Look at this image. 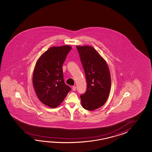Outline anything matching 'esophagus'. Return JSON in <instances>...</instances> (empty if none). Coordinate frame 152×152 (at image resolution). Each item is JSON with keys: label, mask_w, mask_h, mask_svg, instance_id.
I'll list each match as a JSON object with an SVG mask.
<instances>
[{"label": "esophagus", "mask_w": 152, "mask_h": 152, "mask_svg": "<svg viewBox=\"0 0 152 152\" xmlns=\"http://www.w3.org/2000/svg\"><path fill=\"white\" fill-rule=\"evenodd\" d=\"M76 89H77V87H76V86H73V87H72V90L73 91H76Z\"/></svg>", "instance_id": "1"}]
</instances>
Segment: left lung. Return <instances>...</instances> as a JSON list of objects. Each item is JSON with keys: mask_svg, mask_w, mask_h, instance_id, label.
I'll use <instances>...</instances> for the list:
<instances>
[{"mask_svg": "<svg viewBox=\"0 0 152 152\" xmlns=\"http://www.w3.org/2000/svg\"><path fill=\"white\" fill-rule=\"evenodd\" d=\"M77 48L87 82L86 92L80 96L81 105L85 109L93 111L102 107L108 98L110 71L107 62L92 47L77 45Z\"/></svg>", "mask_w": 152, "mask_h": 152, "instance_id": "left-lung-1", "label": "left lung"}]
</instances>
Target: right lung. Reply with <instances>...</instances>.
<instances>
[{
    "mask_svg": "<svg viewBox=\"0 0 152 152\" xmlns=\"http://www.w3.org/2000/svg\"><path fill=\"white\" fill-rule=\"evenodd\" d=\"M71 49L67 45L52 47L36 62L32 84L39 100L50 107L60 105L71 91L65 84L62 66Z\"/></svg>",
    "mask_w": 152,
    "mask_h": 152,
    "instance_id": "right-lung-1",
    "label": "right lung"
}]
</instances>
